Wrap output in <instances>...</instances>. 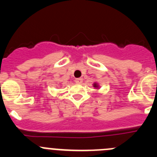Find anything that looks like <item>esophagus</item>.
Segmentation results:
<instances>
[{
  "label": "esophagus",
  "instance_id": "obj_1",
  "mask_svg": "<svg viewBox=\"0 0 157 157\" xmlns=\"http://www.w3.org/2000/svg\"><path fill=\"white\" fill-rule=\"evenodd\" d=\"M75 82L76 83H78V84H80V83L82 82V78H76V79L75 80Z\"/></svg>",
  "mask_w": 157,
  "mask_h": 157
}]
</instances>
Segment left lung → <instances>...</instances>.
Returning a JSON list of instances; mask_svg holds the SVG:
<instances>
[{"label":"left lung","mask_w":157,"mask_h":157,"mask_svg":"<svg viewBox=\"0 0 157 157\" xmlns=\"http://www.w3.org/2000/svg\"><path fill=\"white\" fill-rule=\"evenodd\" d=\"M94 87H95V88L98 89V88H99V85H98L97 82H94Z\"/></svg>","instance_id":"1"}]
</instances>
